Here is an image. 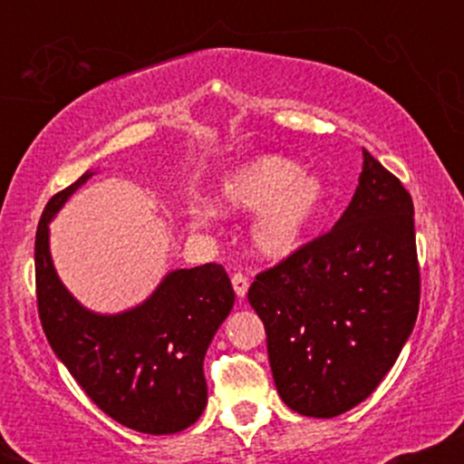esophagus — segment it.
Listing matches in <instances>:
<instances>
[{"label": "esophagus", "mask_w": 464, "mask_h": 464, "mask_svg": "<svg viewBox=\"0 0 464 464\" xmlns=\"http://www.w3.org/2000/svg\"><path fill=\"white\" fill-rule=\"evenodd\" d=\"M231 284H233V290H236L237 299H244L248 292V276L242 275V273H236L231 276Z\"/></svg>", "instance_id": "1"}]
</instances>
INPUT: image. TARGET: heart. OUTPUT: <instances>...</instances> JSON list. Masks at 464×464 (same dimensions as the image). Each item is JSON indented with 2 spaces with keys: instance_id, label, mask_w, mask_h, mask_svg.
Listing matches in <instances>:
<instances>
[{
  "instance_id": "heart-1",
  "label": "heart",
  "mask_w": 464,
  "mask_h": 464,
  "mask_svg": "<svg viewBox=\"0 0 464 464\" xmlns=\"http://www.w3.org/2000/svg\"><path fill=\"white\" fill-rule=\"evenodd\" d=\"M327 188L314 172L281 154H257L231 168L220 179L216 205L227 214L257 209L250 222V244L264 259H284L301 246L321 216ZM191 228H207L214 220L209 205L189 209Z\"/></svg>"
}]
</instances>
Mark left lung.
Instances as JSON below:
<instances>
[{
	"instance_id": "1",
	"label": "left lung",
	"mask_w": 464,
	"mask_h": 464,
	"mask_svg": "<svg viewBox=\"0 0 464 464\" xmlns=\"http://www.w3.org/2000/svg\"><path fill=\"white\" fill-rule=\"evenodd\" d=\"M419 296L412 198L364 150L358 189L332 231L248 287L285 406L332 419L364 401L412 334Z\"/></svg>"
}]
</instances>
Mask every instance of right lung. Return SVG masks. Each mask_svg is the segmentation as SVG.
I'll list each match as a JSON object with an SVG mask.
<instances>
[{
    "label": "right lung",
    "instance_id": "right-lung-1",
    "mask_svg": "<svg viewBox=\"0 0 464 464\" xmlns=\"http://www.w3.org/2000/svg\"><path fill=\"white\" fill-rule=\"evenodd\" d=\"M93 172L58 191L36 228L39 318L50 347L89 399L117 423L143 434H174L207 406L202 362L236 303L220 264L172 270L141 305L95 314L69 295L50 255V222Z\"/></svg>",
    "mask_w": 464,
    "mask_h": 464
}]
</instances>
